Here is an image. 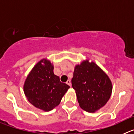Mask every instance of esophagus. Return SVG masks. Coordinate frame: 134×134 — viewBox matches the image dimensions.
<instances>
[{
    "label": "esophagus",
    "mask_w": 134,
    "mask_h": 134,
    "mask_svg": "<svg viewBox=\"0 0 134 134\" xmlns=\"http://www.w3.org/2000/svg\"><path fill=\"white\" fill-rule=\"evenodd\" d=\"M66 84H67L68 85H69L70 86H71V81H70V80H68V81L66 82Z\"/></svg>",
    "instance_id": "34e87169"
}]
</instances>
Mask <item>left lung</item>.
I'll return each instance as SVG.
<instances>
[{
    "instance_id": "8db88e82",
    "label": "left lung",
    "mask_w": 134,
    "mask_h": 134,
    "mask_svg": "<svg viewBox=\"0 0 134 134\" xmlns=\"http://www.w3.org/2000/svg\"><path fill=\"white\" fill-rule=\"evenodd\" d=\"M72 86L80 107L88 112H94L103 107L112 92L108 76L93 62L84 61L76 66Z\"/></svg>"
}]
</instances>
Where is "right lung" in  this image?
Here are the masks:
<instances>
[{
    "label": "right lung",
    "instance_id": "1",
    "mask_svg": "<svg viewBox=\"0 0 134 134\" xmlns=\"http://www.w3.org/2000/svg\"><path fill=\"white\" fill-rule=\"evenodd\" d=\"M69 88L54 74V66L46 59L41 60L34 66L23 86L29 103L45 111H51L58 106Z\"/></svg>",
    "mask_w": 134,
    "mask_h": 134
}]
</instances>
